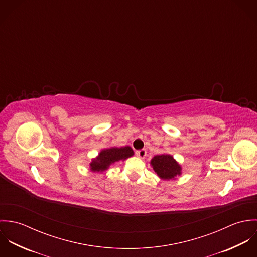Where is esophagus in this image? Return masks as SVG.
I'll return each mask as SVG.
<instances>
[{"label":"esophagus","mask_w":257,"mask_h":257,"mask_svg":"<svg viewBox=\"0 0 257 257\" xmlns=\"http://www.w3.org/2000/svg\"><path fill=\"white\" fill-rule=\"evenodd\" d=\"M136 154H137V156L140 157V158H145L146 155H147V150H146V149L137 150V151H136Z\"/></svg>","instance_id":"1"}]
</instances>
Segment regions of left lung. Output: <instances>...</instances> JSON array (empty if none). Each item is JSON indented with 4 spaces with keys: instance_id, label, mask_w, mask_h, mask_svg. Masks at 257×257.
Masks as SVG:
<instances>
[{
    "instance_id": "1",
    "label": "left lung",
    "mask_w": 257,
    "mask_h": 257,
    "mask_svg": "<svg viewBox=\"0 0 257 257\" xmlns=\"http://www.w3.org/2000/svg\"><path fill=\"white\" fill-rule=\"evenodd\" d=\"M150 164L157 176L163 180H174L181 175L180 164L170 154L155 155L150 160Z\"/></svg>"
}]
</instances>
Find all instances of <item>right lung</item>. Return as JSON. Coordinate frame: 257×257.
Returning a JSON list of instances; mask_svg holds the SVG:
<instances>
[{
    "mask_svg": "<svg viewBox=\"0 0 257 257\" xmlns=\"http://www.w3.org/2000/svg\"><path fill=\"white\" fill-rule=\"evenodd\" d=\"M134 155V150L131 147H110L100 151L96 158L92 159L90 169L93 172H103L107 170L112 163L124 160Z\"/></svg>",
    "mask_w": 257,
    "mask_h": 257,
    "instance_id": "obj_1",
    "label": "right lung"
}]
</instances>
